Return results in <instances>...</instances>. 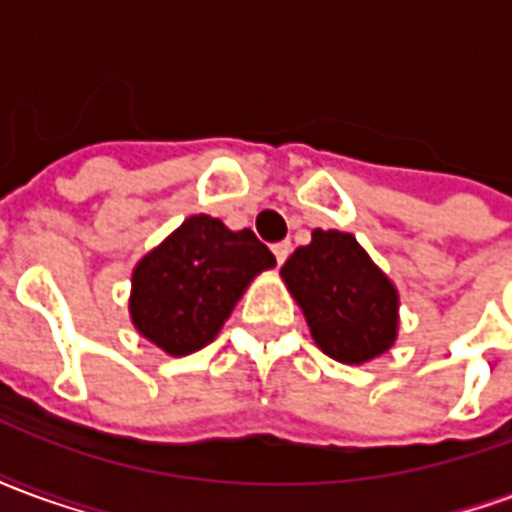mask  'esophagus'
<instances>
[{"label": "esophagus", "instance_id": "34e87169", "mask_svg": "<svg viewBox=\"0 0 512 512\" xmlns=\"http://www.w3.org/2000/svg\"><path fill=\"white\" fill-rule=\"evenodd\" d=\"M290 249H293V246H290V241H282V244H274V257H277L279 266H282V263L288 260Z\"/></svg>", "mask_w": 512, "mask_h": 512}]
</instances>
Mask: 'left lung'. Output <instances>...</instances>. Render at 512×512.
<instances>
[{
	"instance_id": "1",
	"label": "left lung",
	"mask_w": 512,
	"mask_h": 512,
	"mask_svg": "<svg viewBox=\"0 0 512 512\" xmlns=\"http://www.w3.org/2000/svg\"><path fill=\"white\" fill-rule=\"evenodd\" d=\"M279 277L304 312L315 345L343 365L386 354L400 329V293L351 233L312 230Z\"/></svg>"
}]
</instances>
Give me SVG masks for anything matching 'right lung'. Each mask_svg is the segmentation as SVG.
<instances>
[{"instance_id": "1", "label": "right lung", "mask_w": 512, "mask_h": 512, "mask_svg": "<svg viewBox=\"0 0 512 512\" xmlns=\"http://www.w3.org/2000/svg\"><path fill=\"white\" fill-rule=\"evenodd\" d=\"M274 266L252 230L194 213L134 266L128 315L164 354L189 356L216 340L252 279Z\"/></svg>"}]
</instances>
